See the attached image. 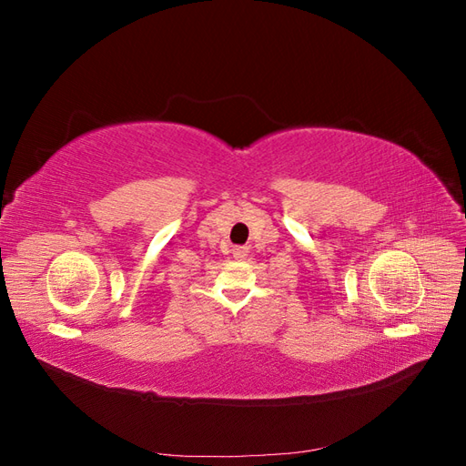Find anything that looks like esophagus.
Wrapping results in <instances>:
<instances>
[{
  "label": "esophagus",
  "instance_id": "1",
  "mask_svg": "<svg viewBox=\"0 0 466 466\" xmlns=\"http://www.w3.org/2000/svg\"><path fill=\"white\" fill-rule=\"evenodd\" d=\"M248 257V247H235L233 248V258H237V260H245Z\"/></svg>",
  "mask_w": 466,
  "mask_h": 466
}]
</instances>
